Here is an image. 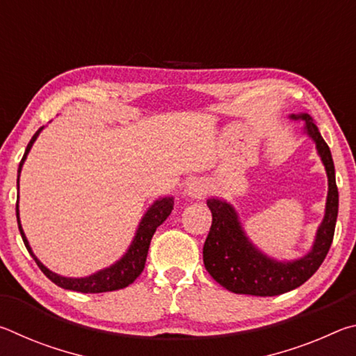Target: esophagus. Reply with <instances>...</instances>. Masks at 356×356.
Returning a JSON list of instances; mask_svg holds the SVG:
<instances>
[{
	"mask_svg": "<svg viewBox=\"0 0 356 356\" xmlns=\"http://www.w3.org/2000/svg\"><path fill=\"white\" fill-rule=\"evenodd\" d=\"M207 191L209 186L206 184L201 182V180H195V182L190 184L188 190H186V196H188L191 201H201L207 196Z\"/></svg>",
	"mask_w": 356,
	"mask_h": 356,
	"instance_id": "esophagus-1",
	"label": "esophagus"
}]
</instances>
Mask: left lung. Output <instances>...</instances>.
<instances>
[{
  "label": "left lung",
  "mask_w": 356,
  "mask_h": 356,
  "mask_svg": "<svg viewBox=\"0 0 356 356\" xmlns=\"http://www.w3.org/2000/svg\"><path fill=\"white\" fill-rule=\"evenodd\" d=\"M289 119L303 120L301 131L316 144L317 155L327 171L328 195L323 220L317 227L314 243L305 256L292 261H280L265 254L251 242L231 202L220 197L207 200L212 212V226L202 250L204 265L210 276L229 292L273 297L293 291L317 272L333 242L339 195L330 147L308 113L291 114Z\"/></svg>",
  "instance_id": "1"
}]
</instances>
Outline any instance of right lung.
Returning a JSON list of instances; mask_svg holds the SVG:
<instances>
[{
  "instance_id": "right-lung-1",
  "label": "right lung",
  "mask_w": 356,
  "mask_h": 356,
  "mask_svg": "<svg viewBox=\"0 0 356 356\" xmlns=\"http://www.w3.org/2000/svg\"><path fill=\"white\" fill-rule=\"evenodd\" d=\"M42 130H44V127H40L38 131H35L34 136L31 138V141L28 143L25 155H23V159L19 165L17 190H20V172H22L23 163H25L29 150H31L34 141L38 140V136L40 135ZM172 209H174V197L172 196H163V197H159V200H155L152 204H150L146 212H144L140 222H138L135 237H134V240H131V243L129 245L127 251L120 256V259H118L116 262L111 264L110 267L102 268V270H99V272H95L92 275L83 276V278H70V276H63V275L51 272V270L47 268L45 265L39 261L38 256L34 254L31 245H29L25 232H23V227L20 222L19 201H17V207H15L17 222H19V229H20L23 243H25L28 252L33 256L35 264L39 265V268L44 272L47 278L51 280L56 286L67 289V291H75V292H81V293L111 292V291H119V289L130 286L131 282H134L144 270V264H146L150 240H152V236L155 234L156 227H159L161 222H163L168 216H170Z\"/></svg>"
}]
</instances>
